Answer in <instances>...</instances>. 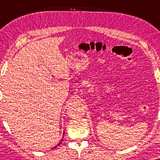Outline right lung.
<instances>
[{
	"instance_id": "add662e5",
	"label": "right lung",
	"mask_w": 160,
	"mask_h": 160,
	"mask_svg": "<svg viewBox=\"0 0 160 160\" xmlns=\"http://www.w3.org/2000/svg\"><path fill=\"white\" fill-rule=\"evenodd\" d=\"M64 133H65V132H63V135H64ZM60 143H61V142H60ZM60 143H59L58 144V146H59V145H60ZM55 146V147L52 148V149H53V148H56V147H57V146Z\"/></svg>"
}]
</instances>
